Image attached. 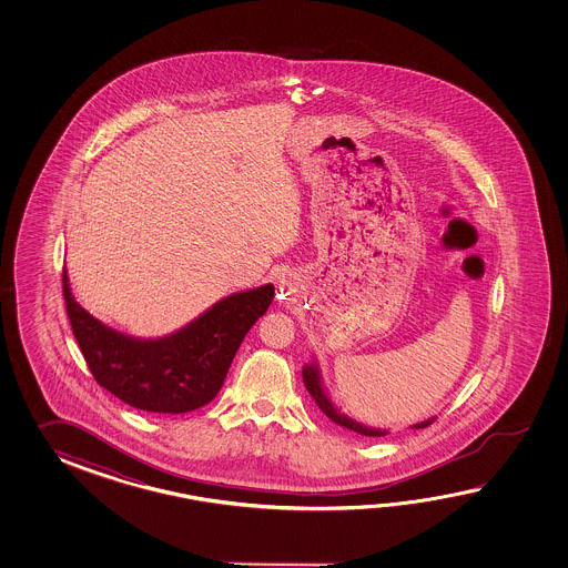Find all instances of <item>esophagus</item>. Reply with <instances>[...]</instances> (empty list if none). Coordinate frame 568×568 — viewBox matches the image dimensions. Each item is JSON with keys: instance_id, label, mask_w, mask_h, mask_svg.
Listing matches in <instances>:
<instances>
[{"instance_id": "obj_1", "label": "esophagus", "mask_w": 568, "mask_h": 568, "mask_svg": "<svg viewBox=\"0 0 568 568\" xmlns=\"http://www.w3.org/2000/svg\"><path fill=\"white\" fill-rule=\"evenodd\" d=\"M278 288L280 292H284V294H290V292L294 290V284H292V280H290L288 276H284V274H282V278H280L278 282Z\"/></svg>"}]
</instances>
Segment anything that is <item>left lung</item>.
I'll return each mask as SVG.
<instances>
[{
	"instance_id": "left-lung-1",
	"label": "left lung",
	"mask_w": 568,
	"mask_h": 568,
	"mask_svg": "<svg viewBox=\"0 0 568 568\" xmlns=\"http://www.w3.org/2000/svg\"><path fill=\"white\" fill-rule=\"evenodd\" d=\"M302 379H304V386L308 389V394L313 396L316 406L321 410L325 412L326 416L333 420V423L341 424L345 428H349L353 433H359L363 436H386L389 435L387 428H375V426H367V424L359 423L355 418L347 416L345 412L338 408L337 404L331 399L328 392H326L325 382H323V374H321V367L316 359H311L302 367ZM435 423V416L426 418L423 423L412 424L410 428H426L430 424Z\"/></svg>"
}]
</instances>
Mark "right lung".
Wrapping results in <instances>:
<instances>
[{
  "instance_id": "add662e5",
  "label": "right lung",
  "mask_w": 568,
  "mask_h": 568,
  "mask_svg": "<svg viewBox=\"0 0 568 568\" xmlns=\"http://www.w3.org/2000/svg\"><path fill=\"white\" fill-rule=\"evenodd\" d=\"M62 292L74 338L99 386L138 410L182 414L217 396L247 331L264 316L274 284L233 292L164 337H133L101 323L74 301L67 270Z\"/></svg>"
}]
</instances>
